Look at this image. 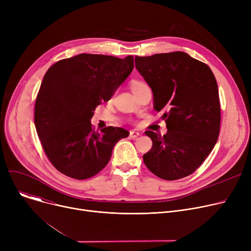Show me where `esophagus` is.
<instances>
[{
	"mask_svg": "<svg viewBox=\"0 0 251 251\" xmlns=\"http://www.w3.org/2000/svg\"><path fill=\"white\" fill-rule=\"evenodd\" d=\"M140 135V133L139 132H136V131H130V134H129V136H130V138H132V139H135V138H137L138 136Z\"/></svg>",
	"mask_w": 251,
	"mask_h": 251,
	"instance_id": "esophagus-1",
	"label": "esophagus"
}]
</instances>
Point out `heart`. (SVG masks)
<instances>
[{
  "label": "heart",
  "instance_id": "obj_1",
  "mask_svg": "<svg viewBox=\"0 0 251 251\" xmlns=\"http://www.w3.org/2000/svg\"><path fill=\"white\" fill-rule=\"evenodd\" d=\"M144 86H147V84L144 83V82H142V81L134 80V81L131 82V89H132L133 92L138 90V89H140V88H142V87H144Z\"/></svg>",
  "mask_w": 251,
  "mask_h": 251
}]
</instances>
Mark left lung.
I'll return each mask as SVG.
<instances>
[{
  "instance_id": "8db88e82",
  "label": "left lung",
  "mask_w": 251,
  "mask_h": 251,
  "mask_svg": "<svg viewBox=\"0 0 251 251\" xmlns=\"http://www.w3.org/2000/svg\"><path fill=\"white\" fill-rule=\"evenodd\" d=\"M151 86L153 108L165 110L167 133L146 131L152 148L143 154L148 169L164 180H178L200 168L218 140L221 108L218 84L208 66L184 51L135 57Z\"/></svg>"
}]
</instances>
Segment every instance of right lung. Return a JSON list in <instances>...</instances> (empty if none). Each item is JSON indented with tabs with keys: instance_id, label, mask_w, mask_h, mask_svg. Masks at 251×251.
Wrapping results in <instances>:
<instances>
[{
	"instance_id": "add662e5",
	"label": "right lung",
	"mask_w": 251,
	"mask_h": 251,
	"mask_svg": "<svg viewBox=\"0 0 251 251\" xmlns=\"http://www.w3.org/2000/svg\"><path fill=\"white\" fill-rule=\"evenodd\" d=\"M133 67L132 56L80 54L49 68L36 97L34 124L48 159L59 172L77 180L97 175L109 163L115 144L129 135L113 126L98 132L90 120Z\"/></svg>"
}]
</instances>
